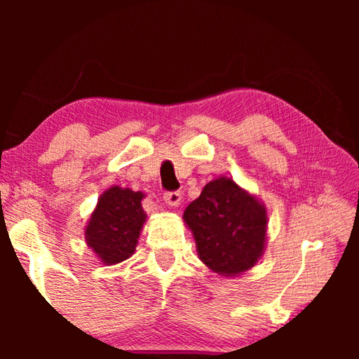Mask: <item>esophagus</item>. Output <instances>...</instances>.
<instances>
[{
    "mask_svg": "<svg viewBox=\"0 0 359 359\" xmlns=\"http://www.w3.org/2000/svg\"><path fill=\"white\" fill-rule=\"evenodd\" d=\"M163 201H165L168 205H179L182 201V193L180 191H165L163 194Z\"/></svg>",
    "mask_w": 359,
    "mask_h": 359,
    "instance_id": "1",
    "label": "esophagus"
}]
</instances>
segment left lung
<instances>
[{"instance_id": "obj_1", "label": "left lung", "mask_w": 359, "mask_h": 359, "mask_svg": "<svg viewBox=\"0 0 359 359\" xmlns=\"http://www.w3.org/2000/svg\"><path fill=\"white\" fill-rule=\"evenodd\" d=\"M184 220L196 239L199 258L218 274H241L263 253L266 209L231 179L209 182L185 209Z\"/></svg>"}]
</instances>
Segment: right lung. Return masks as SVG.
Segmentation results:
<instances>
[{
    "instance_id": "right-lung-1",
    "label": "right lung",
    "mask_w": 359,
    "mask_h": 359,
    "mask_svg": "<svg viewBox=\"0 0 359 359\" xmlns=\"http://www.w3.org/2000/svg\"><path fill=\"white\" fill-rule=\"evenodd\" d=\"M142 198L141 191L120 187L109 188L100 198L85 238L102 263H121L135 253L145 222Z\"/></svg>"
}]
</instances>
